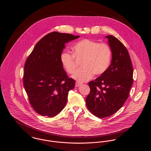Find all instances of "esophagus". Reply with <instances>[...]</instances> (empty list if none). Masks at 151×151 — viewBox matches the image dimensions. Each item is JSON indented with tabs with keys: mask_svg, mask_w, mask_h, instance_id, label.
I'll return each mask as SVG.
<instances>
[{
	"mask_svg": "<svg viewBox=\"0 0 151 151\" xmlns=\"http://www.w3.org/2000/svg\"><path fill=\"white\" fill-rule=\"evenodd\" d=\"M82 84H83L82 83H80V82H79V81H76V84H75V86H76V87H78V86H81Z\"/></svg>",
	"mask_w": 151,
	"mask_h": 151,
	"instance_id": "1",
	"label": "esophagus"
}]
</instances>
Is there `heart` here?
Segmentation results:
<instances>
[{"instance_id": "obj_1", "label": "heart", "mask_w": 151, "mask_h": 151, "mask_svg": "<svg viewBox=\"0 0 151 151\" xmlns=\"http://www.w3.org/2000/svg\"><path fill=\"white\" fill-rule=\"evenodd\" d=\"M72 51L73 55L68 52H62L60 61L66 72L72 74L78 65L74 58L81 60L82 67L72 76L73 79L79 81H86L91 79L94 74H103L110 64L111 50L106 43H99L92 40L83 39L72 46Z\"/></svg>"}]
</instances>
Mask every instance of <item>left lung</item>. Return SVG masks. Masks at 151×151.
Listing matches in <instances>:
<instances>
[{"mask_svg":"<svg viewBox=\"0 0 151 151\" xmlns=\"http://www.w3.org/2000/svg\"><path fill=\"white\" fill-rule=\"evenodd\" d=\"M105 38L111 50V63L106 72L89 83L91 92L86 101L88 110L101 118L122 108L133 83V67L127 49L115 37Z\"/></svg>","mask_w":151,"mask_h":151,"instance_id":"obj_1","label":"left lung"}]
</instances>
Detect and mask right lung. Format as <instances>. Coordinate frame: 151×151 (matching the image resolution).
I'll list each match as a JSON object with an SVG mask.
<instances>
[{
  "instance_id": "1",
  "label": "right lung",
  "mask_w": 151,
  "mask_h": 151,
  "mask_svg": "<svg viewBox=\"0 0 151 151\" xmlns=\"http://www.w3.org/2000/svg\"><path fill=\"white\" fill-rule=\"evenodd\" d=\"M80 37L53 32L44 36L24 65L23 83L30 105L41 115L53 117L65 108L75 81L68 78L60 55L65 44Z\"/></svg>"
}]
</instances>
